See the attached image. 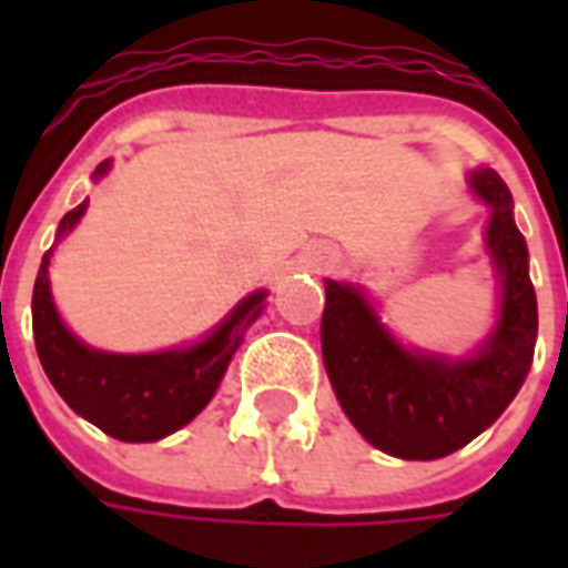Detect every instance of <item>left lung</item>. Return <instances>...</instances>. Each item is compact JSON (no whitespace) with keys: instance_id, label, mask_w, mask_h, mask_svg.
Instances as JSON below:
<instances>
[{"instance_id":"obj_1","label":"left lung","mask_w":568,"mask_h":568,"mask_svg":"<svg viewBox=\"0 0 568 568\" xmlns=\"http://www.w3.org/2000/svg\"><path fill=\"white\" fill-rule=\"evenodd\" d=\"M471 187L493 210L487 246L501 273L499 322L477 356L450 362L410 353L358 288L325 283L322 358L337 402L377 450L398 459H440L477 438L511 405L536 353V288L511 191L496 170H477Z\"/></svg>"}]
</instances>
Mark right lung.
Masks as SVG:
<instances>
[{
    "mask_svg": "<svg viewBox=\"0 0 568 568\" xmlns=\"http://www.w3.org/2000/svg\"><path fill=\"white\" fill-rule=\"evenodd\" d=\"M105 170L109 161L100 163L93 175H103ZM84 206L88 200L63 215L57 236L79 224ZM48 264L51 258L44 255L32 288V334L44 374L79 417L130 444L166 438L210 405L243 332L258 320L267 297L264 292L248 295L206 341L191 349L115 356L91 349L67 332L51 301Z\"/></svg>",
    "mask_w": 568,
    "mask_h": 568,
    "instance_id": "right-lung-1",
    "label": "right lung"
}]
</instances>
